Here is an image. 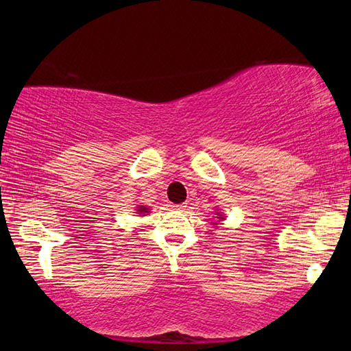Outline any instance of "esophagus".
<instances>
[{
    "label": "esophagus",
    "instance_id": "obj_1",
    "mask_svg": "<svg viewBox=\"0 0 351 351\" xmlns=\"http://www.w3.org/2000/svg\"><path fill=\"white\" fill-rule=\"evenodd\" d=\"M186 204H178V205H173V208L174 209H177V210H184L186 209Z\"/></svg>",
    "mask_w": 351,
    "mask_h": 351
}]
</instances>
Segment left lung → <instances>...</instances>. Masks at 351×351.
I'll list each match as a JSON object with an SVG mask.
<instances>
[{"label": "left lung", "mask_w": 351, "mask_h": 351, "mask_svg": "<svg viewBox=\"0 0 351 351\" xmlns=\"http://www.w3.org/2000/svg\"><path fill=\"white\" fill-rule=\"evenodd\" d=\"M215 219H219V221H222V219H224V217H222V214H219V212H217V217H215ZM218 224H219L218 221H215V222H214V226H218Z\"/></svg>", "instance_id": "8db88e82"}]
</instances>
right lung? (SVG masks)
Segmentation results:
<instances>
[{
	"label": "right lung",
	"instance_id": "obj_1",
	"mask_svg": "<svg viewBox=\"0 0 351 351\" xmlns=\"http://www.w3.org/2000/svg\"><path fill=\"white\" fill-rule=\"evenodd\" d=\"M137 212H139V214H149V208H146V206H142V205H139L137 206V209H136Z\"/></svg>",
	"mask_w": 351,
	"mask_h": 351
}]
</instances>
